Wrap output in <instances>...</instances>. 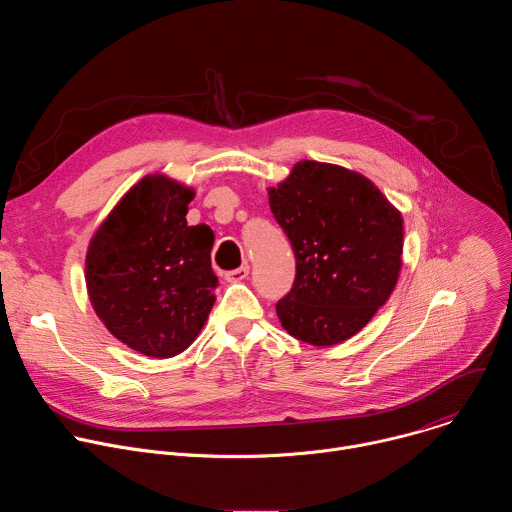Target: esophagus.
<instances>
[{
  "label": "esophagus",
  "mask_w": 512,
  "mask_h": 512,
  "mask_svg": "<svg viewBox=\"0 0 512 512\" xmlns=\"http://www.w3.org/2000/svg\"><path fill=\"white\" fill-rule=\"evenodd\" d=\"M247 275H249V265H241V267H237L233 271H227L225 279L231 281V283H237V281H243Z\"/></svg>",
  "instance_id": "34e87169"
}]
</instances>
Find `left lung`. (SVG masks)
<instances>
[{"mask_svg":"<svg viewBox=\"0 0 512 512\" xmlns=\"http://www.w3.org/2000/svg\"><path fill=\"white\" fill-rule=\"evenodd\" d=\"M269 206L296 255V279L275 306L302 342L332 346L371 322L399 279L401 212L362 174L298 162L269 188Z\"/></svg>","mask_w":512,"mask_h":512,"instance_id":"8db88e82","label":"left lung"}]
</instances>
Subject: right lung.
Instances as JSON below:
<instances>
[{
  "instance_id": "1",
  "label": "right lung",
  "mask_w": 512,
  "mask_h": 512,
  "mask_svg": "<svg viewBox=\"0 0 512 512\" xmlns=\"http://www.w3.org/2000/svg\"><path fill=\"white\" fill-rule=\"evenodd\" d=\"M192 198L194 190L176 180L145 176L89 243L91 304L117 340L145 356L186 350L214 306V235L206 225L188 227Z\"/></svg>"
}]
</instances>
